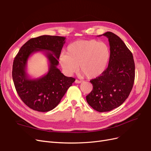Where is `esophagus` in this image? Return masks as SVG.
Wrapping results in <instances>:
<instances>
[{"instance_id": "obj_1", "label": "esophagus", "mask_w": 151, "mask_h": 151, "mask_svg": "<svg viewBox=\"0 0 151 151\" xmlns=\"http://www.w3.org/2000/svg\"><path fill=\"white\" fill-rule=\"evenodd\" d=\"M75 83H76V84H80V83H82V81H79V80L76 79V80L75 81Z\"/></svg>"}]
</instances>
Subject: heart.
Segmentation results:
<instances>
[{
  "mask_svg": "<svg viewBox=\"0 0 151 151\" xmlns=\"http://www.w3.org/2000/svg\"><path fill=\"white\" fill-rule=\"evenodd\" d=\"M110 58L108 45L96 40H79L68 45L66 53H62L59 62L67 75L70 76L78 69L88 78H95L103 74Z\"/></svg>",
  "mask_w": 151,
  "mask_h": 151,
  "instance_id": "heart-1",
  "label": "heart"
}]
</instances>
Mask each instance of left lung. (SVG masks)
<instances>
[{
  "label": "left lung",
  "mask_w": 151,
  "mask_h": 151,
  "mask_svg": "<svg viewBox=\"0 0 151 151\" xmlns=\"http://www.w3.org/2000/svg\"><path fill=\"white\" fill-rule=\"evenodd\" d=\"M108 38L110 58L108 68L90 82L93 89L86 96L88 103L99 112L109 111L123 104L131 92L135 79L133 55L122 39L108 31L99 36Z\"/></svg>",
  "instance_id": "obj_1"
}]
</instances>
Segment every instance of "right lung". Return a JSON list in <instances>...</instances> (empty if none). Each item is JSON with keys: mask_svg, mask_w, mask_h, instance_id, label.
Listing matches in <instances>:
<instances>
[{"mask_svg": "<svg viewBox=\"0 0 151 151\" xmlns=\"http://www.w3.org/2000/svg\"><path fill=\"white\" fill-rule=\"evenodd\" d=\"M65 40L62 36L50 35L31 38L22 45L14 60L12 75L15 88L22 101L33 110L47 112L55 108L76 81L57 68ZM38 51L47 57L49 71L39 78L31 79L26 72L27 63L31 55Z\"/></svg>", "mask_w": 151, "mask_h": 151, "instance_id": "obj_1", "label": "right lung"}]
</instances>
